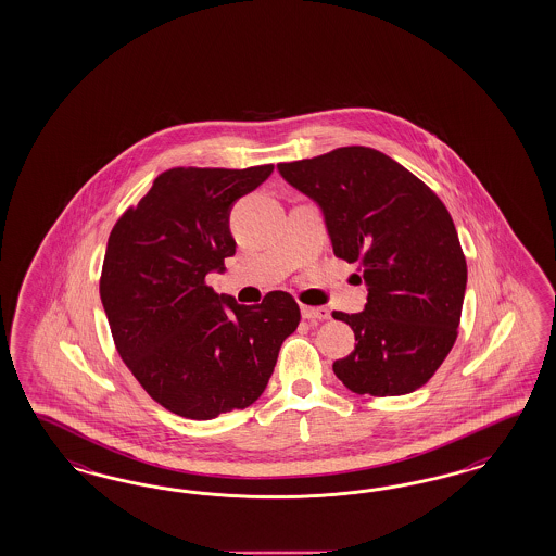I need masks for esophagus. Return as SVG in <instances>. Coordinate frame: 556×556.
Returning a JSON list of instances; mask_svg holds the SVG:
<instances>
[{
	"instance_id": "esophagus-1",
	"label": "esophagus",
	"mask_w": 556,
	"mask_h": 556,
	"mask_svg": "<svg viewBox=\"0 0 556 556\" xmlns=\"http://www.w3.org/2000/svg\"><path fill=\"white\" fill-rule=\"evenodd\" d=\"M302 316L305 320L309 321L328 320V318H330V309H326V307H307V305H303Z\"/></svg>"
}]
</instances>
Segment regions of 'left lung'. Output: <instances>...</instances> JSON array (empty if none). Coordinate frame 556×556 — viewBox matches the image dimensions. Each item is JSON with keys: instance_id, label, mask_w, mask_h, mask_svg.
I'll return each instance as SVG.
<instances>
[{"instance_id": "left-lung-1", "label": "left lung", "mask_w": 556, "mask_h": 556, "mask_svg": "<svg viewBox=\"0 0 556 556\" xmlns=\"http://www.w3.org/2000/svg\"><path fill=\"white\" fill-rule=\"evenodd\" d=\"M287 184L318 203L338 258L358 263L367 303L332 312L353 328V353L332 369L358 395H405L437 372L456 340L467 261L437 193L369 147L279 163Z\"/></svg>"}]
</instances>
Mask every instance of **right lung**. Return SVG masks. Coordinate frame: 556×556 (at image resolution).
Here are the masks:
<instances>
[{"label": "right lung", "mask_w": 556, "mask_h": 556, "mask_svg": "<svg viewBox=\"0 0 556 556\" xmlns=\"http://www.w3.org/2000/svg\"><path fill=\"white\" fill-rule=\"evenodd\" d=\"M270 173L273 165L168 168L108 238L100 295L116 351L152 400L181 418L212 420L254 404L302 320L287 291L240 305L205 283L236 253L232 203Z\"/></svg>", "instance_id": "right-lung-1"}]
</instances>
